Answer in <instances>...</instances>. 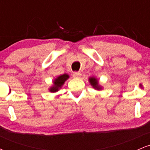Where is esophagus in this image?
<instances>
[{
	"instance_id": "34e87169",
	"label": "esophagus",
	"mask_w": 150,
	"mask_h": 150,
	"mask_svg": "<svg viewBox=\"0 0 150 150\" xmlns=\"http://www.w3.org/2000/svg\"><path fill=\"white\" fill-rule=\"evenodd\" d=\"M81 75H82V74H81L80 72H75V73H73V76L75 78H80Z\"/></svg>"
}]
</instances>
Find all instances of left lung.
Instances as JSON below:
<instances>
[{"label":"left lung","instance_id":"left-lung-1","mask_svg":"<svg viewBox=\"0 0 150 150\" xmlns=\"http://www.w3.org/2000/svg\"><path fill=\"white\" fill-rule=\"evenodd\" d=\"M89 82L90 83V85H92V87L94 89H97V90H101L103 89L102 86L99 85V80L95 77H89Z\"/></svg>","mask_w":150,"mask_h":150}]
</instances>
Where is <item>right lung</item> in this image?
<instances>
[{"mask_svg":"<svg viewBox=\"0 0 150 150\" xmlns=\"http://www.w3.org/2000/svg\"><path fill=\"white\" fill-rule=\"evenodd\" d=\"M69 77V75L66 73L63 74V75H59V76L56 77L53 80V85L50 87V88L49 89V92L53 93L58 92L60 89H61V87L64 85L65 81L68 80Z\"/></svg>","mask_w":150,"mask_h":150,"instance_id":"1","label":"right lung"}]
</instances>
